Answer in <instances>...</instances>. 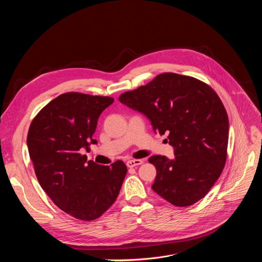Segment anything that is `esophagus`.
<instances>
[{
    "instance_id": "esophagus-1",
    "label": "esophagus",
    "mask_w": 262,
    "mask_h": 262,
    "mask_svg": "<svg viewBox=\"0 0 262 262\" xmlns=\"http://www.w3.org/2000/svg\"><path fill=\"white\" fill-rule=\"evenodd\" d=\"M142 163H143L142 160H129V161H127L126 166L129 167V168H134V167H136V166L141 165Z\"/></svg>"
}]
</instances>
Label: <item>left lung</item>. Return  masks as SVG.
Returning <instances> with one entry per match:
<instances>
[{
  "mask_svg": "<svg viewBox=\"0 0 262 262\" xmlns=\"http://www.w3.org/2000/svg\"><path fill=\"white\" fill-rule=\"evenodd\" d=\"M119 100L145 115L156 134H168L174 148L173 159L149 158L157 168L152 190L176 206L202 199L227 158L229 121L217 94L195 78L166 72Z\"/></svg>",
  "mask_w": 262,
  "mask_h": 262,
  "instance_id": "1",
  "label": "left lung"
}]
</instances>
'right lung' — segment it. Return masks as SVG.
Instances as JSON below:
<instances>
[{"label": "right lung", "mask_w": 262, "mask_h": 262, "mask_svg": "<svg viewBox=\"0 0 262 262\" xmlns=\"http://www.w3.org/2000/svg\"><path fill=\"white\" fill-rule=\"evenodd\" d=\"M114 99L77 92L49 102L33 119L27 145L35 174L53 202L67 214L92 221L117 199L127 168L122 161L100 166L89 150L97 120Z\"/></svg>", "instance_id": "1"}]
</instances>
